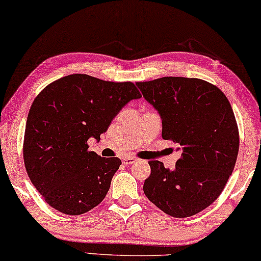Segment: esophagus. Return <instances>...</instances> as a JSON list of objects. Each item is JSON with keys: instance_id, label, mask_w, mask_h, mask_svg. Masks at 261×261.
<instances>
[{"instance_id": "1", "label": "esophagus", "mask_w": 261, "mask_h": 261, "mask_svg": "<svg viewBox=\"0 0 261 261\" xmlns=\"http://www.w3.org/2000/svg\"><path fill=\"white\" fill-rule=\"evenodd\" d=\"M122 163L126 164V165H129V164L135 163V158H133V156H124V158H122Z\"/></svg>"}]
</instances>
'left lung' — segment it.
Masks as SVG:
<instances>
[{
  "instance_id": "1",
  "label": "left lung",
  "mask_w": 261,
  "mask_h": 261,
  "mask_svg": "<svg viewBox=\"0 0 261 261\" xmlns=\"http://www.w3.org/2000/svg\"><path fill=\"white\" fill-rule=\"evenodd\" d=\"M135 84L158 110L164 140L178 144L181 152L173 170L148 162L146 197L172 217L196 215L216 201L237 163L239 129L230 103L216 85L198 78Z\"/></svg>"
}]
</instances>
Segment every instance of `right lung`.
Wrapping results in <instances>:
<instances>
[{"mask_svg": "<svg viewBox=\"0 0 261 261\" xmlns=\"http://www.w3.org/2000/svg\"><path fill=\"white\" fill-rule=\"evenodd\" d=\"M140 97L132 82L82 73L52 82L35 97L27 116L23 160L47 204L81 215L105 199L121 160L89 151L88 140H99L120 110Z\"/></svg>", "mask_w": 261, "mask_h": 261, "instance_id": "add662e5", "label": "right lung"}]
</instances>
